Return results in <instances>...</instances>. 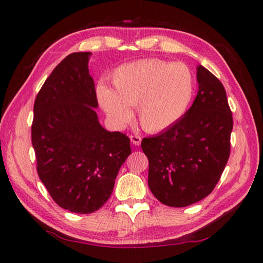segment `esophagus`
Listing matches in <instances>:
<instances>
[{
  "instance_id": "obj_1",
  "label": "esophagus",
  "mask_w": 263,
  "mask_h": 263,
  "mask_svg": "<svg viewBox=\"0 0 263 263\" xmlns=\"http://www.w3.org/2000/svg\"><path fill=\"white\" fill-rule=\"evenodd\" d=\"M130 139L131 142L135 146H139L140 142H141V137L140 136H130Z\"/></svg>"
}]
</instances>
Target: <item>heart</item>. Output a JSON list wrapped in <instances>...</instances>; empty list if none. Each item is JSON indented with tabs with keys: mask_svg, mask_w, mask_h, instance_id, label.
<instances>
[{
	"mask_svg": "<svg viewBox=\"0 0 263 263\" xmlns=\"http://www.w3.org/2000/svg\"><path fill=\"white\" fill-rule=\"evenodd\" d=\"M114 88L100 83L99 103L116 127L125 125L136 105L137 117L148 132H160L177 123L194 95V77L183 64L142 59L114 70Z\"/></svg>",
	"mask_w": 263,
	"mask_h": 263,
	"instance_id": "obj_1",
	"label": "heart"
}]
</instances>
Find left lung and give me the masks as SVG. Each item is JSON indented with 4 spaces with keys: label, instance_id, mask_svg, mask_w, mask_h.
Listing matches in <instances>:
<instances>
[{
    "label": "left lung",
    "instance_id": "1",
    "mask_svg": "<svg viewBox=\"0 0 263 263\" xmlns=\"http://www.w3.org/2000/svg\"><path fill=\"white\" fill-rule=\"evenodd\" d=\"M197 82V96L183 117L141 141L149 189L168 206H188L210 195L230 157L233 118L225 88L201 65Z\"/></svg>",
    "mask_w": 263,
    "mask_h": 263
}]
</instances>
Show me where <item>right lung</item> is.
<instances>
[{"label": "right lung", "instance_id": "add662e5", "mask_svg": "<svg viewBox=\"0 0 263 263\" xmlns=\"http://www.w3.org/2000/svg\"><path fill=\"white\" fill-rule=\"evenodd\" d=\"M90 52H75L53 69L35 97L31 140L39 179L58 205L75 213L99 210L112 194L130 139L101 125Z\"/></svg>", "mask_w": 263, "mask_h": 263}]
</instances>
